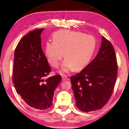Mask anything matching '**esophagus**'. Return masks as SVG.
I'll list each match as a JSON object with an SVG mask.
<instances>
[{"label": "esophagus", "instance_id": "obj_1", "mask_svg": "<svg viewBox=\"0 0 129 129\" xmlns=\"http://www.w3.org/2000/svg\"><path fill=\"white\" fill-rule=\"evenodd\" d=\"M61 78H62L63 81H65V80L68 79V77H67L66 75H63V76H61Z\"/></svg>", "mask_w": 129, "mask_h": 129}]
</instances>
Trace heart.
Here are the masks:
<instances>
[{
	"instance_id": "b5f03b06",
	"label": "heart",
	"mask_w": 129,
	"mask_h": 129,
	"mask_svg": "<svg viewBox=\"0 0 129 129\" xmlns=\"http://www.w3.org/2000/svg\"><path fill=\"white\" fill-rule=\"evenodd\" d=\"M53 41L46 43L45 53L50 64L58 68L64 56L61 72L66 73L74 68H84L91 61L96 47V41L91 35L80 31L60 30L55 33Z\"/></svg>"
}]
</instances>
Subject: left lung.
Listing matches in <instances>:
<instances>
[{"mask_svg": "<svg viewBox=\"0 0 129 129\" xmlns=\"http://www.w3.org/2000/svg\"><path fill=\"white\" fill-rule=\"evenodd\" d=\"M117 69L114 48L103 37L101 48L94 59L70 78L77 108L86 113L103 108L113 93Z\"/></svg>", "mask_w": 129, "mask_h": 129, "instance_id": "left-lung-1", "label": "left lung"}]
</instances>
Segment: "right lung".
<instances>
[{
    "instance_id": "obj_1",
    "label": "right lung",
    "mask_w": 129,
    "mask_h": 129,
    "mask_svg": "<svg viewBox=\"0 0 129 129\" xmlns=\"http://www.w3.org/2000/svg\"><path fill=\"white\" fill-rule=\"evenodd\" d=\"M43 30H33L20 40L14 53L12 79L16 92L25 103L40 110L51 106L54 92L61 81L59 75L44 80L51 68L41 48Z\"/></svg>"
}]
</instances>
